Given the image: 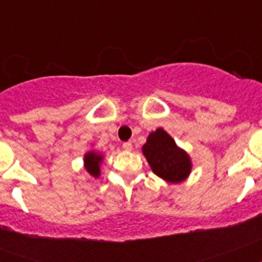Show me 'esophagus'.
Wrapping results in <instances>:
<instances>
[{"label": "esophagus", "instance_id": "esophagus-1", "mask_svg": "<svg viewBox=\"0 0 262 262\" xmlns=\"http://www.w3.org/2000/svg\"><path fill=\"white\" fill-rule=\"evenodd\" d=\"M123 148L126 149V151H131V149H133V143L131 142L123 143Z\"/></svg>", "mask_w": 262, "mask_h": 262}]
</instances>
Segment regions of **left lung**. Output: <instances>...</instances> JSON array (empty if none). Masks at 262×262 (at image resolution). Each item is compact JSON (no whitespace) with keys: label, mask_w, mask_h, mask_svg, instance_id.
<instances>
[{"label":"left lung","mask_w":262,"mask_h":262,"mask_svg":"<svg viewBox=\"0 0 262 262\" xmlns=\"http://www.w3.org/2000/svg\"><path fill=\"white\" fill-rule=\"evenodd\" d=\"M143 154L151 165L152 172L169 182L184 181L189 176L191 163L186 152L176 145L163 128L149 134L143 145Z\"/></svg>","instance_id":"left-lung-1"}]
</instances>
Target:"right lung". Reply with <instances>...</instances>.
<instances>
[{
  "label": "right lung",
  "instance_id": "right-lung-1",
  "mask_svg": "<svg viewBox=\"0 0 262 262\" xmlns=\"http://www.w3.org/2000/svg\"><path fill=\"white\" fill-rule=\"evenodd\" d=\"M102 160L101 155H97L96 152H89L85 155V168L88 172L93 177H98L99 176V163Z\"/></svg>",
  "mask_w": 262,
  "mask_h": 262
}]
</instances>
